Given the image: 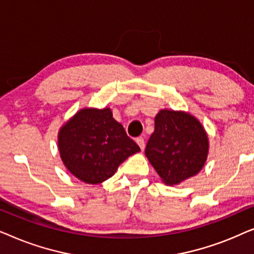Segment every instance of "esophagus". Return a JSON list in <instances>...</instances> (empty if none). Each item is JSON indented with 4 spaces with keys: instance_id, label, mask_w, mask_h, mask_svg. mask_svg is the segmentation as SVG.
<instances>
[{
    "instance_id": "obj_1",
    "label": "esophagus",
    "mask_w": 254,
    "mask_h": 254,
    "mask_svg": "<svg viewBox=\"0 0 254 254\" xmlns=\"http://www.w3.org/2000/svg\"><path fill=\"white\" fill-rule=\"evenodd\" d=\"M136 142H137L138 147L141 148V150H144V147H145L144 138H143V137H138V138H136Z\"/></svg>"
}]
</instances>
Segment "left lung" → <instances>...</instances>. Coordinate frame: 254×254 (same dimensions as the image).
Returning <instances> with one entry per match:
<instances>
[{
	"label": "left lung",
	"mask_w": 254,
	"mask_h": 254,
	"mask_svg": "<svg viewBox=\"0 0 254 254\" xmlns=\"http://www.w3.org/2000/svg\"><path fill=\"white\" fill-rule=\"evenodd\" d=\"M209 142L200 121L182 111L162 110L145 156L166 185H177L195 176L207 161Z\"/></svg>",
	"instance_id": "1"
}]
</instances>
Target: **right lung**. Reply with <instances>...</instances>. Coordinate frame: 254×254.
<instances>
[{"label":"right lung","mask_w":254,"mask_h":254,"mask_svg":"<svg viewBox=\"0 0 254 254\" xmlns=\"http://www.w3.org/2000/svg\"><path fill=\"white\" fill-rule=\"evenodd\" d=\"M58 144L68 171L86 184L105 182L140 151L107 107L79 110L60 128Z\"/></svg>","instance_id":"obj_1"}]
</instances>
